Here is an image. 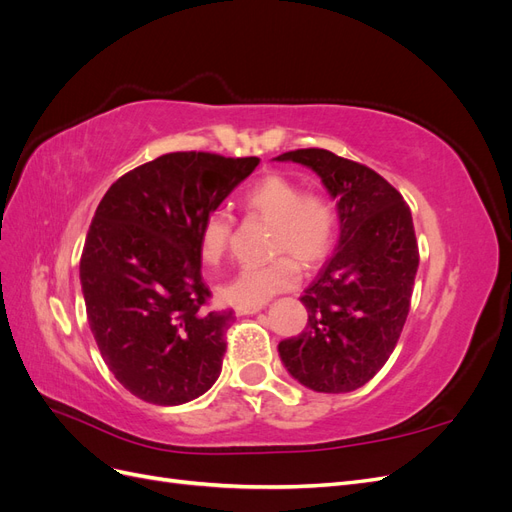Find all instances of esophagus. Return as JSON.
<instances>
[{
  "mask_svg": "<svg viewBox=\"0 0 512 512\" xmlns=\"http://www.w3.org/2000/svg\"><path fill=\"white\" fill-rule=\"evenodd\" d=\"M262 309V305H256V307H235V314L237 316H250V314H258Z\"/></svg>",
  "mask_w": 512,
  "mask_h": 512,
  "instance_id": "obj_1",
  "label": "esophagus"
}]
</instances>
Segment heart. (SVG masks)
<instances>
[{"label": "heart", "mask_w": 512, "mask_h": 512, "mask_svg": "<svg viewBox=\"0 0 512 512\" xmlns=\"http://www.w3.org/2000/svg\"><path fill=\"white\" fill-rule=\"evenodd\" d=\"M243 209L252 218L273 224L271 252L282 256L267 265L243 267L226 280L220 294L230 305H265L275 294L297 286L299 265L294 257L305 267H314L333 250L337 235V209L333 200L322 192H303L301 183L290 177H262L245 192ZM232 226L235 220L228 211L213 209L205 215L198 232V247L200 256L209 265H215L226 256Z\"/></svg>", "instance_id": "1"}]
</instances>
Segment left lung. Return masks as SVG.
<instances>
[{
	"mask_svg": "<svg viewBox=\"0 0 512 512\" xmlns=\"http://www.w3.org/2000/svg\"><path fill=\"white\" fill-rule=\"evenodd\" d=\"M275 160L312 168L339 215L335 254L301 297L305 329L277 350L307 389L350 393L389 361L406 324L418 269L412 213L376 170L327 149H297Z\"/></svg>",
	"mask_w": 512,
	"mask_h": 512,
	"instance_id": "1",
	"label": "left lung"
}]
</instances>
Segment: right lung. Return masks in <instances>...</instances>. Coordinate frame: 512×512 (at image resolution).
Listing matches in <instances>:
<instances>
[{
  "instance_id": "obj_1",
  "label": "right lung",
  "mask_w": 512,
  "mask_h": 512,
  "mask_svg": "<svg viewBox=\"0 0 512 512\" xmlns=\"http://www.w3.org/2000/svg\"><path fill=\"white\" fill-rule=\"evenodd\" d=\"M258 162L166 153L100 200L81 256L87 320L108 369L147 404H185L220 378L232 312H205L198 232Z\"/></svg>"
}]
</instances>
